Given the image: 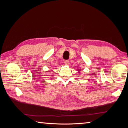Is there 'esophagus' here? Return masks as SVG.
Here are the masks:
<instances>
[{
  "mask_svg": "<svg viewBox=\"0 0 128 128\" xmlns=\"http://www.w3.org/2000/svg\"><path fill=\"white\" fill-rule=\"evenodd\" d=\"M64 63L66 65H69V60H64Z\"/></svg>",
  "mask_w": 128,
  "mask_h": 128,
  "instance_id": "1",
  "label": "esophagus"
}]
</instances>
